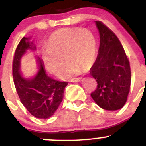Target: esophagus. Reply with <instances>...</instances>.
Returning a JSON list of instances; mask_svg holds the SVG:
<instances>
[{
    "mask_svg": "<svg viewBox=\"0 0 146 146\" xmlns=\"http://www.w3.org/2000/svg\"><path fill=\"white\" fill-rule=\"evenodd\" d=\"M82 78L81 77H79V78H74V79H70V82H80V81H82Z\"/></svg>",
    "mask_w": 146,
    "mask_h": 146,
    "instance_id": "obj_1",
    "label": "esophagus"
}]
</instances>
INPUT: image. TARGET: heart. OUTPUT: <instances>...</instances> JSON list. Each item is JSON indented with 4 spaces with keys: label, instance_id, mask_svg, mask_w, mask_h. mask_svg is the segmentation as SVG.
I'll list each match as a JSON object with an SVG mask.
<instances>
[{
    "label": "heart",
    "instance_id": "obj_1",
    "mask_svg": "<svg viewBox=\"0 0 146 146\" xmlns=\"http://www.w3.org/2000/svg\"><path fill=\"white\" fill-rule=\"evenodd\" d=\"M69 79L91 68L97 57V41L94 33L87 29L62 28L50 34L41 56L45 70L55 76Z\"/></svg>",
    "mask_w": 146,
    "mask_h": 146
}]
</instances>
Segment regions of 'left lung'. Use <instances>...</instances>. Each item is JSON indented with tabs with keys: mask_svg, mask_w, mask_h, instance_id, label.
Segmentation results:
<instances>
[{
	"mask_svg": "<svg viewBox=\"0 0 146 146\" xmlns=\"http://www.w3.org/2000/svg\"><path fill=\"white\" fill-rule=\"evenodd\" d=\"M100 34L98 54L90 74L97 82L91 96L106 110L121 109L127 100L131 74L124 48L115 33L100 21H95Z\"/></svg>",
	"mask_w": 146,
	"mask_h": 146,
	"instance_id": "1",
	"label": "left lung"
}]
</instances>
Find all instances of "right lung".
<instances>
[{
    "label": "right lung",
    "mask_w": 146,
    "mask_h": 146,
    "mask_svg": "<svg viewBox=\"0 0 146 146\" xmlns=\"http://www.w3.org/2000/svg\"><path fill=\"white\" fill-rule=\"evenodd\" d=\"M29 50H35L31 38L23 37L18 44L13 62L15 86L20 101L31 115L38 119L50 117L59 107L67 82H59L46 74L42 60L37 57L38 70L34 76L25 78L20 72L22 57Z\"/></svg>",
    "instance_id": "1"
}]
</instances>
